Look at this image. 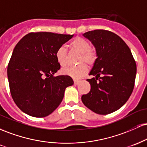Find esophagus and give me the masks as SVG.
I'll return each instance as SVG.
<instances>
[{
	"label": "esophagus",
	"mask_w": 147,
	"mask_h": 147,
	"mask_svg": "<svg viewBox=\"0 0 147 147\" xmlns=\"http://www.w3.org/2000/svg\"><path fill=\"white\" fill-rule=\"evenodd\" d=\"M74 84H75V85H77L79 82H80V80H77V79H74Z\"/></svg>",
	"instance_id": "1"
}]
</instances>
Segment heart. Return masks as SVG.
Listing matches in <instances>:
<instances>
[{
	"label": "heart",
	"mask_w": 147,
	"mask_h": 147,
	"mask_svg": "<svg viewBox=\"0 0 147 147\" xmlns=\"http://www.w3.org/2000/svg\"><path fill=\"white\" fill-rule=\"evenodd\" d=\"M69 47L72 50L80 53L78 62L82 63L76 66H68L62 70L64 75L70 76L75 79H79L84 76L88 72V66L86 62L90 65L95 63L97 59V50L90 46V42L87 39L81 36L75 37L69 43ZM57 61L61 66L63 67L67 64L68 53L67 50L64 46H61L55 52Z\"/></svg>",
	"instance_id": "heart-1"
}]
</instances>
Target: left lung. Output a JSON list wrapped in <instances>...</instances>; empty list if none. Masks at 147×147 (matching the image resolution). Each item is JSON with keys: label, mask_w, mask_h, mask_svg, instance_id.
<instances>
[{"label": "left lung", "mask_w": 147, "mask_h": 147, "mask_svg": "<svg viewBox=\"0 0 147 147\" xmlns=\"http://www.w3.org/2000/svg\"><path fill=\"white\" fill-rule=\"evenodd\" d=\"M84 36L92 42L97 59L87 81L90 90L82 97V102L100 115L115 112L124 105L132 93L137 67L131 50L118 35L105 30L87 32Z\"/></svg>", "instance_id": "obj_1"}]
</instances>
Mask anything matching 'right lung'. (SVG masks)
I'll list each match as a JSON object with an SVG mask.
<instances>
[{
  "label": "right lung",
  "instance_id": "right-lung-1",
  "mask_svg": "<svg viewBox=\"0 0 147 147\" xmlns=\"http://www.w3.org/2000/svg\"><path fill=\"white\" fill-rule=\"evenodd\" d=\"M73 35L30 32L18 41L8 63L10 92L26 114L43 117L62 102L65 89L73 84L70 76L53 75L60 69L55 52Z\"/></svg>",
  "mask_w": 147,
  "mask_h": 147
}]
</instances>
